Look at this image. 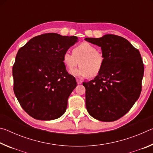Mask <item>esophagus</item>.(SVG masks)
<instances>
[{
	"label": "esophagus",
	"instance_id": "1",
	"mask_svg": "<svg viewBox=\"0 0 153 153\" xmlns=\"http://www.w3.org/2000/svg\"><path fill=\"white\" fill-rule=\"evenodd\" d=\"M76 82H77V84H81L82 83V80H80V79H76Z\"/></svg>",
	"mask_w": 153,
	"mask_h": 153
}]
</instances>
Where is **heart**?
Segmentation results:
<instances>
[{"instance_id":"b5f03b06","label":"heart","mask_w":153,"mask_h":153,"mask_svg":"<svg viewBox=\"0 0 153 153\" xmlns=\"http://www.w3.org/2000/svg\"><path fill=\"white\" fill-rule=\"evenodd\" d=\"M65 52L63 61L68 69L80 65L78 68L71 71V74L78 77H90L97 76L102 71L105 63L102 53L97 51L94 46L88 42H82L75 46L72 50Z\"/></svg>"}]
</instances>
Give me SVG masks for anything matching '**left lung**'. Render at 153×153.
Masks as SVG:
<instances>
[{"label": "left lung", "mask_w": 153, "mask_h": 153, "mask_svg": "<svg viewBox=\"0 0 153 153\" xmlns=\"http://www.w3.org/2000/svg\"><path fill=\"white\" fill-rule=\"evenodd\" d=\"M85 40L101 47L105 57L100 73L83 82L87 111L96 120L116 121L130 110L140 95L144 75L140 53L128 40L114 34Z\"/></svg>", "instance_id": "1"}]
</instances>
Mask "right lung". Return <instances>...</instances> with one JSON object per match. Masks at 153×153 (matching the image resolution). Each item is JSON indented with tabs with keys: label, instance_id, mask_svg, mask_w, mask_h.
I'll return each mask as SVG.
<instances>
[{
	"label": "right lung",
	"instance_id": "1",
	"mask_svg": "<svg viewBox=\"0 0 153 153\" xmlns=\"http://www.w3.org/2000/svg\"><path fill=\"white\" fill-rule=\"evenodd\" d=\"M76 36L46 33L21 47L13 66V90L21 107L31 117L53 120L65 112L67 100L77 86L63 61Z\"/></svg>",
	"mask_w": 153,
	"mask_h": 153
}]
</instances>
